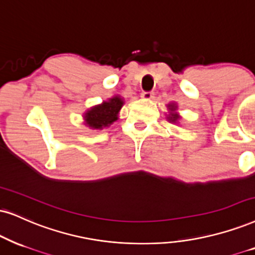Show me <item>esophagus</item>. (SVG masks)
<instances>
[{
    "label": "esophagus",
    "mask_w": 255,
    "mask_h": 255,
    "mask_svg": "<svg viewBox=\"0 0 255 255\" xmlns=\"http://www.w3.org/2000/svg\"><path fill=\"white\" fill-rule=\"evenodd\" d=\"M141 98H142L143 100H146V101H149V100L154 98V94L151 92H143L142 94H141Z\"/></svg>",
    "instance_id": "34e87169"
}]
</instances>
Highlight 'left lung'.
<instances>
[{"instance_id": "left-lung-1", "label": "left lung", "mask_w": 255, "mask_h": 255, "mask_svg": "<svg viewBox=\"0 0 255 255\" xmlns=\"http://www.w3.org/2000/svg\"><path fill=\"white\" fill-rule=\"evenodd\" d=\"M176 108H178V106L175 104H169L168 105V109H169V114L167 115V120L169 122H172V124H176L179 120V114L176 113Z\"/></svg>"}]
</instances>
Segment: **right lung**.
<instances>
[{"label": "right lung", "mask_w": 255, "mask_h": 255, "mask_svg": "<svg viewBox=\"0 0 255 255\" xmlns=\"http://www.w3.org/2000/svg\"><path fill=\"white\" fill-rule=\"evenodd\" d=\"M124 106V100L120 96H114L101 105L88 109L83 115L85 125L90 129H104L118 120V114Z\"/></svg>", "instance_id": "obj_1"}]
</instances>
